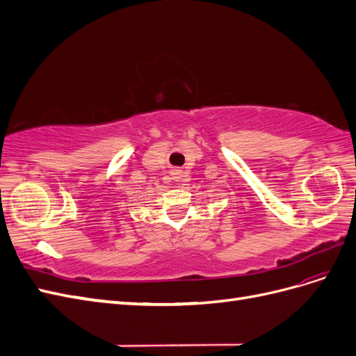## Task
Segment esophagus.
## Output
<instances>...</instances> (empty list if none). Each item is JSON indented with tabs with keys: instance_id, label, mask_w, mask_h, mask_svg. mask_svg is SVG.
Wrapping results in <instances>:
<instances>
[{
	"instance_id": "34e87169",
	"label": "esophagus",
	"mask_w": 356,
	"mask_h": 356,
	"mask_svg": "<svg viewBox=\"0 0 356 356\" xmlns=\"http://www.w3.org/2000/svg\"><path fill=\"white\" fill-rule=\"evenodd\" d=\"M170 175H172V178H174V181H179L181 177H182V172L178 170V169H175V170H172Z\"/></svg>"
}]
</instances>
